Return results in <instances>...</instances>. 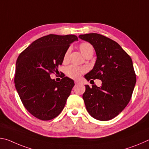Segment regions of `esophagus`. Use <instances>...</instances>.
<instances>
[{
  "label": "esophagus",
  "mask_w": 149,
  "mask_h": 149,
  "mask_svg": "<svg viewBox=\"0 0 149 149\" xmlns=\"http://www.w3.org/2000/svg\"><path fill=\"white\" fill-rule=\"evenodd\" d=\"M74 82H75V85H77V84H79V81H77V80H75Z\"/></svg>",
  "instance_id": "esophagus-1"
}]
</instances>
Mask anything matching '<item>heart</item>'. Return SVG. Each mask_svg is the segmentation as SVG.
Masks as SVG:
<instances>
[{
    "instance_id": "b5f03b06",
    "label": "heart",
    "mask_w": 149,
    "mask_h": 149,
    "mask_svg": "<svg viewBox=\"0 0 149 149\" xmlns=\"http://www.w3.org/2000/svg\"><path fill=\"white\" fill-rule=\"evenodd\" d=\"M79 49L83 55L84 56H87L88 54H93V52H94V48L91 45L89 42H85L81 43L79 46ZM70 50H68L67 52H65L64 56V60H66L68 59V57ZM85 72V68H82L76 66V65H70L68 66L65 70V73H66V75L68 76L73 78V79H77V78H79L81 75Z\"/></svg>"
}]
</instances>
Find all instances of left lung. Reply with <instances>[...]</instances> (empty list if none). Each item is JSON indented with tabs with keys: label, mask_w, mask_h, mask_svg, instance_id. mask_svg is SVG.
I'll return each instance as SVG.
<instances>
[{
	"label": "left lung",
	"mask_w": 149,
	"mask_h": 149,
	"mask_svg": "<svg viewBox=\"0 0 149 149\" xmlns=\"http://www.w3.org/2000/svg\"><path fill=\"white\" fill-rule=\"evenodd\" d=\"M79 38L89 42L97 56L94 67L85 78L102 81L100 87L85 85V107L95 119L110 120L124 109L132 97L136 84L132 60L119 44L102 35H80Z\"/></svg>",
	"instance_id": "8db88e82"
}]
</instances>
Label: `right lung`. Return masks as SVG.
<instances>
[{
	"instance_id": "1",
	"label": "right lung",
	"mask_w": 149,
	"mask_h": 149,
	"mask_svg": "<svg viewBox=\"0 0 149 149\" xmlns=\"http://www.w3.org/2000/svg\"><path fill=\"white\" fill-rule=\"evenodd\" d=\"M76 41L74 35H48L33 42L17 58L16 91L25 108L38 119H53L64 107L74 80L64 77L57 82L50 74L58 72L70 44Z\"/></svg>"
}]
</instances>
